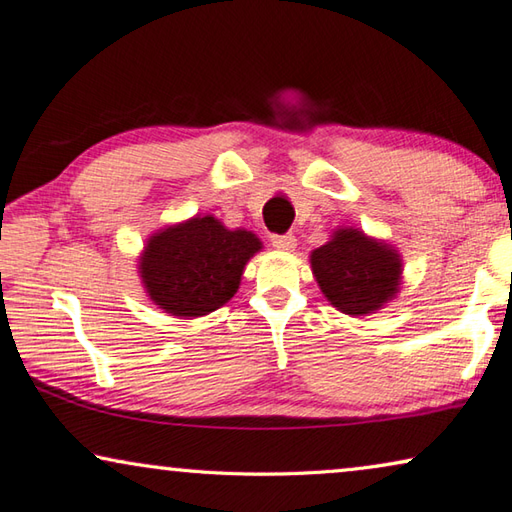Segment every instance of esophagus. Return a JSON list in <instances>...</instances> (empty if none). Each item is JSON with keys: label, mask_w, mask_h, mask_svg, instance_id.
Listing matches in <instances>:
<instances>
[{"label": "esophagus", "mask_w": 512, "mask_h": 512, "mask_svg": "<svg viewBox=\"0 0 512 512\" xmlns=\"http://www.w3.org/2000/svg\"><path fill=\"white\" fill-rule=\"evenodd\" d=\"M273 246L277 250H284V253H290V250H295L297 246V239L295 235H273Z\"/></svg>", "instance_id": "obj_1"}]
</instances>
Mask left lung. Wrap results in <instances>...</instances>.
<instances>
[{
	"mask_svg": "<svg viewBox=\"0 0 512 512\" xmlns=\"http://www.w3.org/2000/svg\"><path fill=\"white\" fill-rule=\"evenodd\" d=\"M310 268L330 306L350 317L374 314L400 292L398 248L356 226L334 228L310 253Z\"/></svg>",
	"mask_w": 512,
	"mask_h": 512,
	"instance_id": "8db88e82",
	"label": "left lung"
}]
</instances>
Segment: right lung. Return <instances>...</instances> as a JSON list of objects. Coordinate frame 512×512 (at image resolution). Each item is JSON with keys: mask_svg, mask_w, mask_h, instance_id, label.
Wrapping results in <instances>:
<instances>
[{"mask_svg": "<svg viewBox=\"0 0 512 512\" xmlns=\"http://www.w3.org/2000/svg\"><path fill=\"white\" fill-rule=\"evenodd\" d=\"M246 228H228L213 215H193L151 233L138 257L147 297L169 317L198 319L235 297L244 268L262 250Z\"/></svg>", "mask_w": 512, "mask_h": 512, "instance_id": "right-lung-1", "label": "right lung"}]
</instances>
